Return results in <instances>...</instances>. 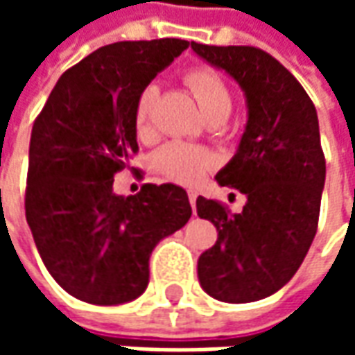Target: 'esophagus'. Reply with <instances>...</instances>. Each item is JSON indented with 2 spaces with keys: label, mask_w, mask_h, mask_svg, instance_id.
<instances>
[{
  "label": "esophagus",
  "mask_w": 355,
  "mask_h": 355,
  "mask_svg": "<svg viewBox=\"0 0 355 355\" xmlns=\"http://www.w3.org/2000/svg\"><path fill=\"white\" fill-rule=\"evenodd\" d=\"M188 200H190V205H192V209L196 207V200H198V192H193V190H188Z\"/></svg>",
  "instance_id": "1"
}]
</instances>
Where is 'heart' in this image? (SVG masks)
Returning <instances> with one entry per match:
<instances>
[{"label": "heart", "mask_w": 355, "mask_h": 355, "mask_svg": "<svg viewBox=\"0 0 355 355\" xmlns=\"http://www.w3.org/2000/svg\"><path fill=\"white\" fill-rule=\"evenodd\" d=\"M188 89L207 116L209 121H224L230 116L234 98L224 80L211 68H192L184 76ZM157 98V87L150 83L140 91L135 102L132 123L140 140L152 139L154 135V104ZM155 165L173 180L193 184L203 175L215 167V157L205 148L193 146L188 142H169L155 154Z\"/></svg>", "instance_id": "obj_1"}]
</instances>
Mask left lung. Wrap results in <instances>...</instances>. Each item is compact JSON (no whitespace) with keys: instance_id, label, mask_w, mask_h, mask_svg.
<instances>
[{"instance_id":"obj_1","label":"left lung","mask_w":355,"mask_h":355,"mask_svg":"<svg viewBox=\"0 0 355 355\" xmlns=\"http://www.w3.org/2000/svg\"><path fill=\"white\" fill-rule=\"evenodd\" d=\"M192 49L238 81L249 108L238 154L216 175L247 203L232 215L220 201L198 198V215L218 232L198 261V277L216 300L253 302L289 282L318 230L325 184L318 114L297 78L266 51L196 42Z\"/></svg>"}]
</instances>
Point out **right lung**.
<instances>
[{
	"label": "right lung",
	"instance_id": "add662e5",
	"mask_svg": "<svg viewBox=\"0 0 355 355\" xmlns=\"http://www.w3.org/2000/svg\"><path fill=\"white\" fill-rule=\"evenodd\" d=\"M188 45L165 37L101 47L60 76L35 117L28 226L49 274L83 302L112 306L140 297L154 247L192 216L180 186L142 184L127 198L112 188L139 152L137 96Z\"/></svg>",
	"mask_w": 355,
	"mask_h": 355
}]
</instances>
